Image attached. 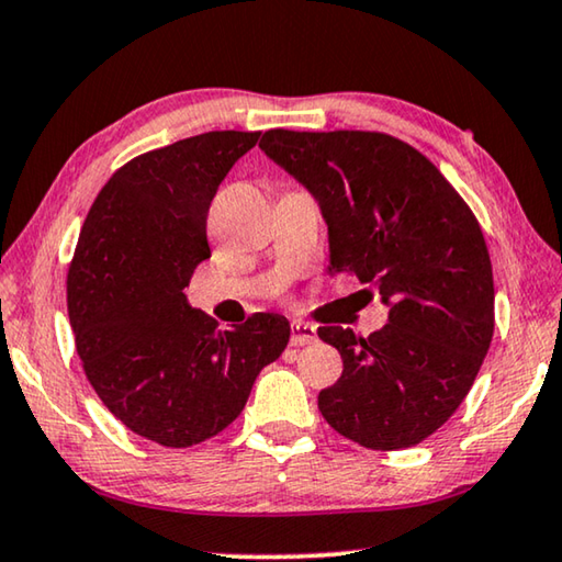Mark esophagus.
<instances>
[{
	"mask_svg": "<svg viewBox=\"0 0 562 562\" xmlns=\"http://www.w3.org/2000/svg\"><path fill=\"white\" fill-rule=\"evenodd\" d=\"M317 340V333L313 325H305V323H292L290 327V342L292 345H310Z\"/></svg>",
	"mask_w": 562,
	"mask_h": 562,
	"instance_id": "34e87169",
	"label": "esophagus"
}]
</instances>
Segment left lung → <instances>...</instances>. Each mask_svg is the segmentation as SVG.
I'll list each match as a JSON object with an SVG mask.
<instances>
[{
	"label": "left lung",
	"mask_w": 562,
	"mask_h": 562,
	"mask_svg": "<svg viewBox=\"0 0 562 562\" xmlns=\"http://www.w3.org/2000/svg\"><path fill=\"white\" fill-rule=\"evenodd\" d=\"M260 147L317 200L327 272L370 282L390 307L368 337L317 329L342 358L319 413L362 448H413L460 407L493 340V267L473 210L430 159L382 132L270 130Z\"/></svg>",
	"instance_id": "8db88e82"
}]
</instances>
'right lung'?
<instances>
[{
	"mask_svg": "<svg viewBox=\"0 0 562 562\" xmlns=\"http://www.w3.org/2000/svg\"><path fill=\"white\" fill-rule=\"evenodd\" d=\"M260 132H204L120 167L89 210L67 274L69 325L106 409L165 448L215 438L290 342L282 315L220 329L184 288L210 257L207 212Z\"/></svg>",
	"mask_w": 562,
	"mask_h": 562,
	"instance_id": "obj_1",
	"label": "right lung"
}]
</instances>
